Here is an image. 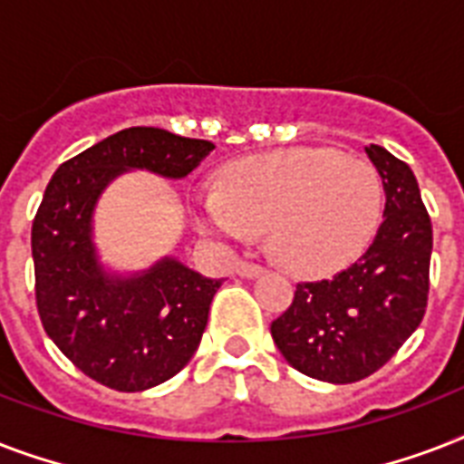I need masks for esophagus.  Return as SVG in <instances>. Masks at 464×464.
<instances>
[{
    "label": "esophagus",
    "mask_w": 464,
    "mask_h": 464,
    "mask_svg": "<svg viewBox=\"0 0 464 464\" xmlns=\"http://www.w3.org/2000/svg\"><path fill=\"white\" fill-rule=\"evenodd\" d=\"M236 272H238V276L253 279V276L262 275V272H265V267H260V265H255V262H238V267H236Z\"/></svg>",
    "instance_id": "esophagus-1"
}]
</instances>
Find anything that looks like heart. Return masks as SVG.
<instances>
[{"label": "heart", "mask_w": 464, "mask_h": 464, "mask_svg": "<svg viewBox=\"0 0 464 464\" xmlns=\"http://www.w3.org/2000/svg\"><path fill=\"white\" fill-rule=\"evenodd\" d=\"M381 173L337 149L301 147L236 160L221 189L197 197L207 231L246 240L267 228L276 262L301 276L337 272L373 240L382 217Z\"/></svg>", "instance_id": "obj_1"}]
</instances>
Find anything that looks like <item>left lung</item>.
I'll use <instances>...</instances> for the list:
<instances>
[{"label": "left lung", "mask_w": 464, "mask_h": 464, "mask_svg": "<svg viewBox=\"0 0 464 464\" xmlns=\"http://www.w3.org/2000/svg\"><path fill=\"white\" fill-rule=\"evenodd\" d=\"M385 211L368 250L352 267L296 286L294 304L272 323V339L301 373L356 382L385 366L424 320L431 265V218L404 160L371 144Z\"/></svg>", "instance_id": "1"}]
</instances>
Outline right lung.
<instances>
[{"label":"right lung","mask_w":464,"mask_h":464,"mask_svg":"<svg viewBox=\"0 0 464 464\" xmlns=\"http://www.w3.org/2000/svg\"><path fill=\"white\" fill-rule=\"evenodd\" d=\"M214 144L159 127H130L64 160L33 218L35 304L47 337L82 373L105 388L141 392L188 366L221 279L175 257L137 275L98 262L93 209L125 170L180 180Z\"/></svg>","instance_id":"add662e5"}]
</instances>
